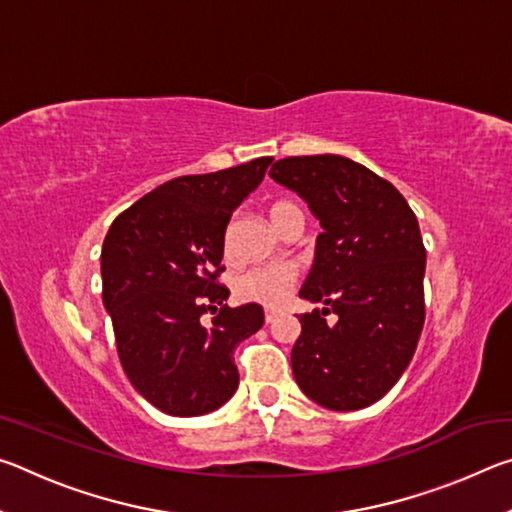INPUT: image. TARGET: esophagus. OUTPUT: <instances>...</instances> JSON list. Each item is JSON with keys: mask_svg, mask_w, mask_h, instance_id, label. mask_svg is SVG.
<instances>
[{"mask_svg": "<svg viewBox=\"0 0 512 512\" xmlns=\"http://www.w3.org/2000/svg\"><path fill=\"white\" fill-rule=\"evenodd\" d=\"M275 318H277V311H273V309H266V311H264V320H266V325H271Z\"/></svg>", "mask_w": 512, "mask_h": 512, "instance_id": "34e87169", "label": "esophagus"}]
</instances>
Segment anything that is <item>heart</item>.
<instances>
[{
  "label": "heart",
  "mask_w": 512,
  "mask_h": 512,
  "mask_svg": "<svg viewBox=\"0 0 512 512\" xmlns=\"http://www.w3.org/2000/svg\"><path fill=\"white\" fill-rule=\"evenodd\" d=\"M268 216L277 230L287 228L293 221H302V210L293 201H275ZM298 282V268L293 264H266L248 268L235 280V293L246 302H257L264 307H280Z\"/></svg>",
  "instance_id": "obj_1"
}]
</instances>
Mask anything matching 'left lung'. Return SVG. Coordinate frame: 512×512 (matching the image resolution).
I'll list each match as a JSON object with an SVG mask.
<instances>
[{"label": "left lung", "mask_w": 512, "mask_h": 512, "mask_svg": "<svg viewBox=\"0 0 512 512\" xmlns=\"http://www.w3.org/2000/svg\"><path fill=\"white\" fill-rule=\"evenodd\" d=\"M271 178L323 225L300 298L327 307L300 316L293 375L325 409H363L391 391L418 348L427 264L418 219L386 178L343 155L277 160ZM329 310L340 316L334 326Z\"/></svg>", "instance_id": "left-lung-1"}]
</instances>
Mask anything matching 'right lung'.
Returning a JSON list of instances; mask_svg holds the SVG:
<instances>
[{"label":"right lung","mask_w":512,"mask_h":512,"mask_svg":"<svg viewBox=\"0 0 512 512\" xmlns=\"http://www.w3.org/2000/svg\"><path fill=\"white\" fill-rule=\"evenodd\" d=\"M271 162L173 178L121 212L103 239V305L119 361L164 413H210L237 391L232 354L264 325V309L223 305L225 228Z\"/></svg>","instance_id":"obj_1"}]
</instances>
